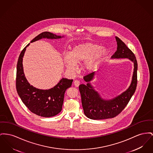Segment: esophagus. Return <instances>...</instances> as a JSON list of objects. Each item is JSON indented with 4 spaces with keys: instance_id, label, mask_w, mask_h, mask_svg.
I'll return each instance as SVG.
<instances>
[{
    "instance_id": "esophagus-1",
    "label": "esophagus",
    "mask_w": 153,
    "mask_h": 153,
    "mask_svg": "<svg viewBox=\"0 0 153 153\" xmlns=\"http://www.w3.org/2000/svg\"><path fill=\"white\" fill-rule=\"evenodd\" d=\"M74 85L76 87H78L80 85V81H79V80H75V81H74Z\"/></svg>"
}]
</instances>
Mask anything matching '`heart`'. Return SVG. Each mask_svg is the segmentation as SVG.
Returning <instances> with one entry per match:
<instances>
[{"label":"heart","instance_id":"1","mask_svg":"<svg viewBox=\"0 0 153 153\" xmlns=\"http://www.w3.org/2000/svg\"><path fill=\"white\" fill-rule=\"evenodd\" d=\"M108 50L105 48L92 43H84L75 45L71 52L70 55L64 56L66 67L71 71L76 69L75 63H85V68L88 71L94 70L99 63L106 57Z\"/></svg>","mask_w":153,"mask_h":153}]
</instances>
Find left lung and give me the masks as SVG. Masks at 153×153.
<instances>
[{
  "mask_svg": "<svg viewBox=\"0 0 153 153\" xmlns=\"http://www.w3.org/2000/svg\"><path fill=\"white\" fill-rule=\"evenodd\" d=\"M117 51L111 58H128L134 63V69L131 84L125 92L117 97L110 100L102 99L97 91L94 90L90 81L93 79L95 72L84 76L87 85H79L81 94L82 106L85 115L92 120H103L117 116L126 108L132 95L135 93L137 86V63L135 54L118 37Z\"/></svg>",
  "mask_w": 153,
  "mask_h": 153,
  "instance_id": "left-lung-1",
  "label": "left lung"
}]
</instances>
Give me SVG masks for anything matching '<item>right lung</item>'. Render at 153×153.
I'll list each match as a JSON object with an SVG mask.
<instances>
[{"instance_id":"add662e5","label":"right lung","mask_w":153,"mask_h":153,"mask_svg":"<svg viewBox=\"0 0 153 153\" xmlns=\"http://www.w3.org/2000/svg\"><path fill=\"white\" fill-rule=\"evenodd\" d=\"M62 37L49 32H44L35 37L30 42L42 38L57 39ZM29 45V43L22 50L18 58L16 83L17 93L31 112L41 117H53L61 111L65 92L72 85L73 80L63 78L55 87L49 90H39L30 85L25 77L22 66V58Z\"/></svg>"}]
</instances>
